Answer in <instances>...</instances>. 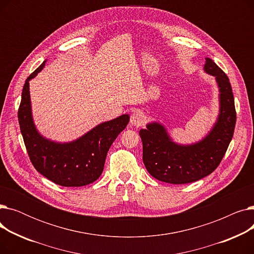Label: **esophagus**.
<instances>
[{
    "mask_svg": "<svg viewBox=\"0 0 254 254\" xmlns=\"http://www.w3.org/2000/svg\"><path fill=\"white\" fill-rule=\"evenodd\" d=\"M145 115L140 110H135L130 116V124L135 127H141L145 123Z\"/></svg>",
    "mask_w": 254,
    "mask_h": 254,
    "instance_id": "obj_1",
    "label": "esophagus"
}]
</instances>
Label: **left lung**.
Segmentation results:
<instances>
[{"instance_id":"obj_1","label":"left lung","mask_w":254,"mask_h":254,"mask_svg":"<svg viewBox=\"0 0 254 254\" xmlns=\"http://www.w3.org/2000/svg\"><path fill=\"white\" fill-rule=\"evenodd\" d=\"M204 69L216 77L220 113L215 127L203 141L190 146L177 145L171 141L164 127L155 123L140 130L144 165L159 181L185 184L210 175L219 166L234 136L237 114L230 79L211 59H206Z\"/></svg>"}]
</instances>
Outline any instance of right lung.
I'll use <instances>...</instances> for the list:
<instances>
[{
    "label": "right lung",
    "instance_id": "obj_1",
    "mask_svg": "<svg viewBox=\"0 0 254 254\" xmlns=\"http://www.w3.org/2000/svg\"><path fill=\"white\" fill-rule=\"evenodd\" d=\"M45 62L25 80L18 108V122L26 151L35 169L50 181L66 188L95 182L102 174L110 146L128 124L127 114L99 125L80 139L60 144L44 139L35 128L31 113L29 81Z\"/></svg>",
    "mask_w": 254,
    "mask_h": 254
}]
</instances>
